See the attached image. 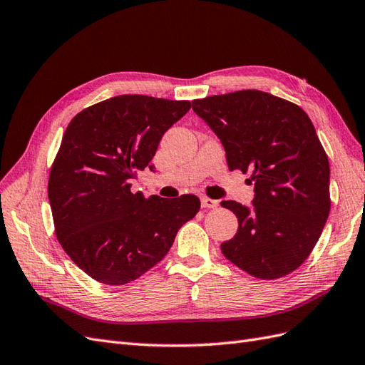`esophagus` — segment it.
Masks as SVG:
<instances>
[{
  "instance_id": "1",
  "label": "esophagus",
  "mask_w": 365,
  "mask_h": 365,
  "mask_svg": "<svg viewBox=\"0 0 365 365\" xmlns=\"http://www.w3.org/2000/svg\"><path fill=\"white\" fill-rule=\"evenodd\" d=\"M201 205L202 208H216L219 205L217 201L212 200V197H207V196H202L201 197Z\"/></svg>"
}]
</instances>
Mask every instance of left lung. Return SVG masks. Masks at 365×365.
I'll return each mask as SVG.
<instances>
[{
	"label": "left lung",
	"mask_w": 365,
	"mask_h": 365,
	"mask_svg": "<svg viewBox=\"0 0 365 365\" xmlns=\"http://www.w3.org/2000/svg\"><path fill=\"white\" fill-rule=\"evenodd\" d=\"M215 130L230 170L254 181L252 208L222 201L239 220L224 256L260 280L295 271L312 252L330 212L329 160L311 118L282 97L242 90L193 101Z\"/></svg>",
	"instance_id": "1"
}]
</instances>
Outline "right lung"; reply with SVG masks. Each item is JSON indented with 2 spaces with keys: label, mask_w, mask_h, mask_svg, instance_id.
Instances as JSON below:
<instances>
[{
  "label": "right lung",
  "mask_w": 365,
  "mask_h": 365,
  "mask_svg": "<svg viewBox=\"0 0 365 365\" xmlns=\"http://www.w3.org/2000/svg\"><path fill=\"white\" fill-rule=\"evenodd\" d=\"M190 108L189 101L123 94L85 108L68 123L48 176L54 233L98 283L137 280L200 212L195 195L164 200L130 190L138 172L152 170L164 132Z\"/></svg>",
  "instance_id": "right-lung-1"
}]
</instances>
